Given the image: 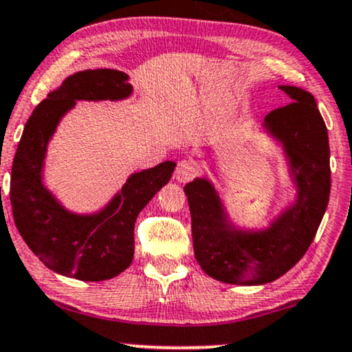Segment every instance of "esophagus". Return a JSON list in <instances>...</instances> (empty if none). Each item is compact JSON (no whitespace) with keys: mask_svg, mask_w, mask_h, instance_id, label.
<instances>
[{"mask_svg":"<svg viewBox=\"0 0 352 352\" xmlns=\"http://www.w3.org/2000/svg\"><path fill=\"white\" fill-rule=\"evenodd\" d=\"M195 175H197V167H195V164L192 162V160H188V159L180 160L179 165H177V168H175L177 182H180V184H187V182L192 180Z\"/></svg>","mask_w":352,"mask_h":352,"instance_id":"1","label":"esophagus"}]
</instances>
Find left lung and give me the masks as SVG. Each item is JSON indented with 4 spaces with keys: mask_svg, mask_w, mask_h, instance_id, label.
Masks as SVG:
<instances>
[{
    "mask_svg": "<svg viewBox=\"0 0 352 352\" xmlns=\"http://www.w3.org/2000/svg\"><path fill=\"white\" fill-rule=\"evenodd\" d=\"M290 104L265 116L264 128L280 144L295 200L264 230H243L231 221L208 179L185 185L192 214L193 251L210 277L232 285H264L289 272L310 248L328 206L331 188L328 129L311 93L280 85Z\"/></svg>",
    "mask_w": 352,
    "mask_h": 352,
    "instance_id": "left-lung-1",
    "label": "left lung"
}]
</instances>
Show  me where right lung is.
Returning <instances> with one entry per match:
<instances>
[{"instance_id":"right-lung-1","label":"right lung","mask_w":352,"mask_h":352,"mask_svg":"<svg viewBox=\"0 0 352 352\" xmlns=\"http://www.w3.org/2000/svg\"><path fill=\"white\" fill-rule=\"evenodd\" d=\"M124 72L83 70L63 80L41 101L24 126L12 160V217L29 249L54 272L85 282L116 277L134 257V223L170 180L175 162L135 172L104 208L80 214L67 210L42 182L47 144L65 113L80 100L118 101L133 95Z\"/></svg>"}]
</instances>
